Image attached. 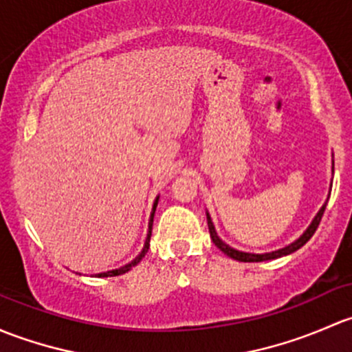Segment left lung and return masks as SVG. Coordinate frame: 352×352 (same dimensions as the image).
<instances>
[{
	"instance_id": "8db88e82",
	"label": "left lung",
	"mask_w": 352,
	"mask_h": 352,
	"mask_svg": "<svg viewBox=\"0 0 352 352\" xmlns=\"http://www.w3.org/2000/svg\"><path fill=\"white\" fill-rule=\"evenodd\" d=\"M325 206H327V201H325L324 205H322V208L318 210V213H317V215H315V219L311 220L309 229L303 232V234L300 235V237L296 239L295 242H292V244L286 245V248H283V249H278V251H273V252H264V254H251V252H242V251H237V249H232L230 245H227L226 242H223L222 239H220L219 235H217L215 227H213V222H212V219H210L208 213H206V220H208L210 237H212L213 244H215L217 248H219L220 251L223 252V254H227V256L232 257V259H235V261H241V263H261V261L278 259V257L288 256V254H292V252L298 251V249L302 248V245H305L307 242L310 241L311 235L315 234V230H317L318 223H320V220H322V215H324V212H325Z\"/></svg>"
}]
</instances>
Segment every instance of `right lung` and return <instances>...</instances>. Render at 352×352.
Returning <instances> with one entry per match:
<instances>
[{"label": "right lung", "instance_id": "right-lung-1", "mask_svg": "<svg viewBox=\"0 0 352 352\" xmlns=\"http://www.w3.org/2000/svg\"><path fill=\"white\" fill-rule=\"evenodd\" d=\"M157 201H159V197L155 198V201H154V206H152V213H151V220H149V232H147V239H146V244H144V249L142 251H140V254L135 257V259L132 261V263H129V264H125V266H122V267H118V270H111V271H107V273H100V274H96L98 278H108V276H118V274H123V273H126V271H130L132 270L133 266H137V264L140 263V261H142V257L147 254V251H149V242H151V234H152V222H154V213H155V206H157Z\"/></svg>", "mask_w": 352, "mask_h": 352}]
</instances>
